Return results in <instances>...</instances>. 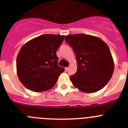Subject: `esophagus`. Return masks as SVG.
Returning a JSON list of instances; mask_svg holds the SVG:
<instances>
[{
  "mask_svg": "<svg viewBox=\"0 0 128 128\" xmlns=\"http://www.w3.org/2000/svg\"><path fill=\"white\" fill-rule=\"evenodd\" d=\"M68 70H69V67H66V68H65V71H66V72L68 71Z\"/></svg>",
  "mask_w": 128,
  "mask_h": 128,
  "instance_id": "esophagus-1",
  "label": "esophagus"
}]
</instances>
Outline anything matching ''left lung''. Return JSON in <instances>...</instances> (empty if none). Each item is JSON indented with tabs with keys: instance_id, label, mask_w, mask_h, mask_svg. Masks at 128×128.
Returning a JSON list of instances; mask_svg holds the SVG:
<instances>
[{
	"instance_id": "obj_1",
	"label": "left lung",
	"mask_w": 128,
	"mask_h": 128,
	"mask_svg": "<svg viewBox=\"0 0 128 128\" xmlns=\"http://www.w3.org/2000/svg\"><path fill=\"white\" fill-rule=\"evenodd\" d=\"M65 40L74 50L78 70L70 76L72 84L86 93L101 90L112 76L114 63L107 44L84 34L68 35Z\"/></svg>"
}]
</instances>
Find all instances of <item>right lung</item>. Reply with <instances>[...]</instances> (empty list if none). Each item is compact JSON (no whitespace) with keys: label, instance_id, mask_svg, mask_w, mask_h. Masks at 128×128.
Segmentation results:
<instances>
[{"label":"right lung","instance_id":"add662e5","mask_svg":"<svg viewBox=\"0 0 128 128\" xmlns=\"http://www.w3.org/2000/svg\"><path fill=\"white\" fill-rule=\"evenodd\" d=\"M64 36L43 34L31 40L20 48L16 58L19 80L34 92L50 89L65 68L58 65L56 51Z\"/></svg>","mask_w":128,"mask_h":128}]
</instances>
